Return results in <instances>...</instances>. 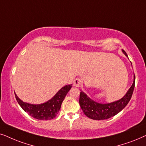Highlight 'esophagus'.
<instances>
[{
  "label": "esophagus",
  "instance_id": "obj_1",
  "mask_svg": "<svg viewBox=\"0 0 146 146\" xmlns=\"http://www.w3.org/2000/svg\"><path fill=\"white\" fill-rule=\"evenodd\" d=\"M82 85V81L80 78H77L75 79L74 81H73V85L75 87H80Z\"/></svg>",
  "mask_w": 146,
  "mask_h": 146
}]
</instances>
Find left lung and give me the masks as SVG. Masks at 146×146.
Segmentation results:
<instances>
[{
  "label": "left lung",
  "instance_id": "8db88e82",
  "mask_svg": "<svg viewBox=\"0 0 146 146\" xmlns=\"http://www.w3.org/2000/svg\"><path fill=\"white\" fill-rule=\"evenodd\" d=\"M123 52L127 57L125 50H123ZM134 87H135V75H134L133 84L125 96L119 101L108 104H101L94 102L81 91L80 96H79V105L85 115L90 119L95 120L109 119L117 114L127 106L131 100Z\"/></svg>",
  "mask_w": 146,
  "mask_h": 146
}]
</instances>
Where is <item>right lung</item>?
I'll return each instance as SVG.
<instances>
[{"label":"right lung","instance_id":"right-lung-1","mask_svg":"<svg viewBox=\"0 0 146 146\" xmlns=\"http://www.w3.org/2000/svg\"><path fill=\"white\" fill-rule=\"evenodd\" d=\"M72 87V85H67L62 87L57 94L47 102L39 105H33L21 101L17 95L15 98L17 102L23 110L31 117L40 120H49L57 116L61 108V104L66 95Z\"/></svg>","mask_w":146,"mask_h":146}]
</instances>
